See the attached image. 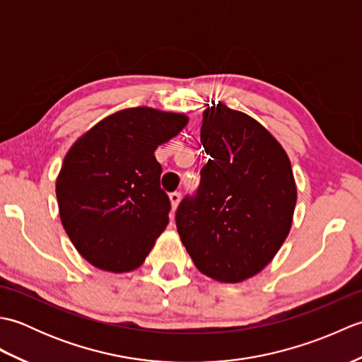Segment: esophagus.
Segmentation results:
<instances>
[{
  "mask_svg": "<svg viewBox=\"0 0 362 362\" xmlns=\"http://www.w3.org/2000/svg\"><path fill=\"white\" fill-rule=\"evenodd\" d=\"M169 201H171V210L174 213L177 210V206H179V202H180V193H171V194H169Z\"/></svg>",
  "mask_w": 362,
  "mask_h": 362,
  "instance_id": "34e87169",
  "label": "esophagus"
}]
</instances>
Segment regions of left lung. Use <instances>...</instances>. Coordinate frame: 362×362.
Segmentation results:
<instances>
[{
    "mask_svg": "<svg viewBox=\"0 0 362 362\" xmlns=\"http://www.w3.org/2000/svg\"><path fill=\"white\" fill-rule=\"evenodd\" d=\"M201 144L209 161L197 197L177 209V232L202 274L241 283L271 263L291 232V161L263 124L222 103L204 110Z\"/></svg>",
    "mask_w": 362,
    "mask_h": 362,
    "instance_id": "left-lung-1",
    "label": "left lung"
}]
</instances>
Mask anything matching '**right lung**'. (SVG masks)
I'll use <instances>...</instances> for the list:
<instances>
[{
	"mask_svg": "<svg viewBox=\"0 0 362 362\" xmlns=\"http://www.w3.org/2000/svg\"><path fill=\"white\" fill-rule=\"evenodd\" d=\"M188 124L152 107L115 112L68 149L56 180L60 221L83 259L101 271L140 267L169 222L153 152Z\"/></svg>",
	"mask_w": 362,
	"mask_h": 362,
	"instance_id": "right-lung-1",
	"label": "right lung"
}]
</instances>
